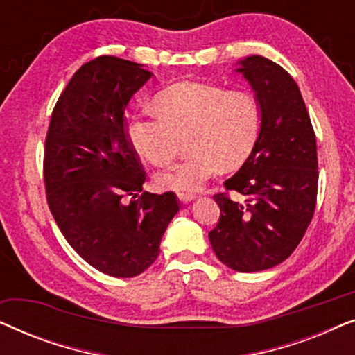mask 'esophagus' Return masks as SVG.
<instances>
[{
	"label": "esophagus",
	"mask_w": 355,
	"mask_h": 355,
	"mask_svg": "<svg viewBox=\"0 0 355 355\" xmlns=\"http://www.w3.org/2000/svg\"><path fill=\"white\" fill-rule=\"evenodd\" d=\"M178 198H179V202L187 203V202L193 200V198H196V196H193V193H178Z\"/></svg>",
	"instance_id": "1"
}]
</instances>
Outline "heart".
<instances>
[{
    "label": "heart",
    "instance_id": "obj_1",
    "mask_svg": "<svg viewBox=\"0 0 355 355\" xmlns=\"http://www.w3.org/2000/svg\"><path fill=\"white\" fill-rule=\"evenodd\" d=\"M157 116H140L129 129L134 148L153 168L164 169L181 153L186 162L163 174L164 187L196 192L220 171L239 169L254 152L261 128L259 98L249 90L181 82L157 94Z\"/></svg>",
    "mask_w": 355,
    "mask_h": 355
}]
</instances>
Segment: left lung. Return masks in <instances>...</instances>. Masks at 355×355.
Masks as SVG:
<instances>
[{
	"instance_id": "1",
	"label": "left lung",
	"mask_w": 355,
	"mask_h": 355,
	"mask_svg": "<svg viewBox=\"0 0 355 355\" xmlns=\"http://www.w3.org/2000/svg\"><path fill=\"white\" fill-rule=\"evenodd\" d=\"M255 90L261 128L249 159L215 193L218 225L208 232L215 255L250 273L273 268L295 250L317 207V139L293 77L263 56L237 69Z\"/></svg>"
}]
</instances>
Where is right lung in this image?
<instances>
[{"instance_id":"1","label":"right lung","mask_w":355,"mask_h":355,"mask_svg":"<svg viewBox=\"0 0 355 355\" xmlns=\"http://www.w3.org/2000/svg\"><path fill=\"white\" fill-rule=\"evenodd\" d=\"M152 72L116 56L79 69L53 108L43 147L46 202L69 245L101 273L132 278L159 254L179 211L173 192H144L124 128L130 96Z\"/></svg>"}]
</instances>
